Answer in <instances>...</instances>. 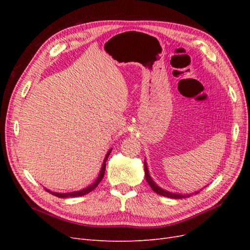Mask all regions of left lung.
Listing matches in <instances>:
<instances>
[{"label":"left lung","mask_w":250,"mask_h":250,"mask_svg":"<svg viewBox=\"0 0 250 250\" xmlns=\"http://www.w3.org/2000/svg\"><path fill=\"white\" fill-rule=\"evenodd\" d=\"M144 169H145V178L147 180V183L149 184L150 188H152V190L160 194L162 196H165V197H168V198H173V199H181V198H186V197H190V196L194 195V194H198L199 191H196L195 193H191V194H180V193H172V192H169L167 190H165V188H161L158 185L155 184V181L152 179V177L150 176L149 174V170H148V166H147V163L145 162L144 163Z\"/></svg>","instance_id":"left-lung-1"}]
</instances>
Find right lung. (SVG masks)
Instances as JSON below:
<instances>
[{
    "label": "right lung",
    "mask_w": 250,
    "mask_h": 250,
    "mask_svg": "<svg viewBox=\"0 0 250 250\" xmlns=\"http://www.w3.org/2000/svg\"><path fill=\"white\" fill-rule=\"evenodd\" d=\"M111 148L107 151V153H106V155H105V157H104V161H103V164H102V167H101V170H100V173H99V175H98V177H97V179L94 181V183L92 184V185H89L88 187H86V188H82V190H80V191H74V192H69V193H58V192H53V191H50L49 188H46V191L47 192H49V193H51L52 195H54V196H56V197H59V198H69V197H79V196H83V195H85V194H88L89 192H92L93 190H95V188L98 187V185L100 184V181L102 180V178H103V176H104V173H105V167H106V161H107V158H108V156H109V154H110V152H111Z\"/></svg>",
    "instance_id": "right-lung-1"
}]
</instances>
